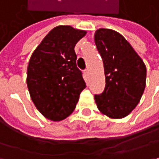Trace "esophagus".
Returning a JSON list of instances; mask_svg holds the SVG:
<instances>
[{
    "label": "esophagus",
    "instance_id": "obj_1",
    "mask_svg": "<svg viewBox=\"0 0 159 159\" xmlns=\"http://www.w3.org/2000/svg\"><path fill=\"white\" fill-rule=\"evenodd\" d=\"M84 75L88 76V75H89V70H88V69H86V70H84Z\"/></svg>",
    "mask_w": 159,
    "mask_h": 159
}]
</instances>
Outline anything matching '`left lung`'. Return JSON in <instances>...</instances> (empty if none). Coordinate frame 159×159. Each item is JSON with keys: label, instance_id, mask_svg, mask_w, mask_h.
I'll list each match as a JSON object with an SVG mask.
<instances>
[{"label": "left lung", "instance_id": "1", "mask_svg": "<svg viewBox=\"0 0 159 159\" xmlns=\"http://www.w3.org/2000/svg\"><path fill=\"white\" fill-rule=\"evenodd\" d=\"M94 42L103 62L105 89L94 95L98 110L111 119L128 116L138 105L146 86L147 68L141 57L119 32L98 29Z\"/></svg>", "mask_w": 159, "mask_h": 159}]
</instances>
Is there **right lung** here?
<instances>
[{"label":"right lung","mask_w":159,"mask_h":159,"mask_svg":"<svg viewBox=\"0 0 159 159\" xmlns=\"http://www.w3.org/2000/svg\"><path fill=\"white\" fill-rule=\"evenodd\" d=\"M85 30L57 26L32 53L27 69V85L38 111L48 120L60 121L75 109L86 87L76 66L75 44Z\"/></svg>","instance_id":"1"}]
</instances>
